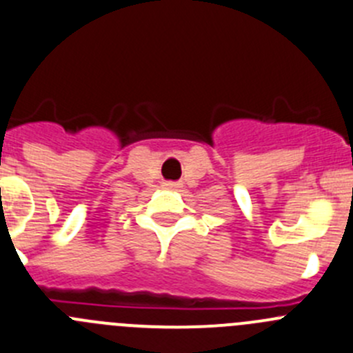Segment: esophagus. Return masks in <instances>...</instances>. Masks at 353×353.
Returning <instances> with one entry per match:
<instances>
[{
	"label": "esophagus",
	"mask_w": 353,
	"mask_h": 353,
	"mask_svg": "<svg viewBox=\"0 0 353 353\" xmlns=\"http://www.w3.org/2000/svg\"><path fill=\"white\" fill-rule=\"evenodd\" d=\"M163 188H167V190H177V188H181V184L176 183V181H165Z\"/></svg>",
	"instance_id": "34e87169"
}]
</instances>
